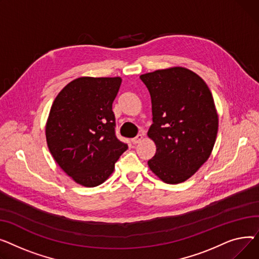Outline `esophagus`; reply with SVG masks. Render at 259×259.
<instances>
[{"label": "esophagus", "mask_w": 259, "mask_h": 259, "mask_svg": "<svg viewBox=\"0 0 259 259\" xmlns=\"http://www.w3.org/2000/svg\"><path fill=\"white\" fill-rule=\"evenodd\" d=\"M142 139H143V135L138 134V135H137V136L135 137V138L132 139V142H133L134 144H138V143H140V142L142 141Z\"/></svg>", "instance_id": "34e87169"}]
</instances>
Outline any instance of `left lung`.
<instances>
[{
    "label": "left lung",
    "mask_w": 259,
    "mask_h": 259,
    "mask_svg": "<svg viewBox=\"0 0 259 259\" xmlns=\"http://www.w3.org/2000/svg\"><path fill=\"white\" fill-rule=\"evenodd\" d=\"M151 98L153 124L148 137L157 151L147 164L167 184L194 175L213 149L219 117L206 82L182 67L140 76Z\"/></svg>",
    "instance_id": "1"
}]
</instances>
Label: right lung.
Returning <instances> with one entry per match:
<instances>
[{
    "label": "right lung",
    "instance_id": "1",
    "mask_svg": "<svg viewBox=\"0 0 259 259\" xmlns=\"http://www.w3.org/2000/svg\"><path fill=\"white\" fill-rule=\"evenodd\" d=\"M120 77H79L56 96L46 138L56 163L76 183L95 187L114 171L127 149L117 139L113 102Z\"/></svg>",
    "mask_w": 259,
    "mask_h": 259
}]
</instances>
